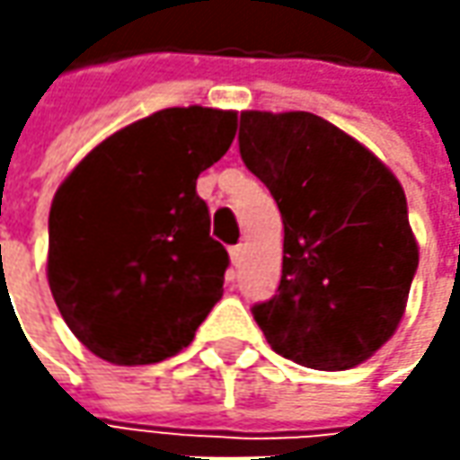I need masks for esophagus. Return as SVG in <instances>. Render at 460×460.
<instances>
[{"instance_id":"obj_1","label":"esophagus","mask_w":460,"mask_h":460,"mask_svg":"<svg viewBox=\"0 0 460 460\" xmlns=\"http://www.w3.org/2000/svg\"><path fill=\"white\" fill-rule=\"evenodd\" d=\"M243 256H245V245H243V243H238V245H233V248H230V261H233V266H235V269L243 263Z\"/></svg>"}]
</instances>
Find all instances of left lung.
I'll return each instance as SVG.
<instances>
[{
	"mask_svg": "<svg viewBox=\"0 0 460 460\" xmlns=\"http://www.w3.org/2000/svg\"><path fill=\"white\" fill-rule=\"evenodd\" d=\"M240 155L279 204V292L253 307L279 356L345 371L386 343L407 307L417 240L397 176L312 112H240Z\"/></svg>",
	"mask_w": 460,
	"mask_h": 460,
	"instance_id": "1",
	"label": "left lung"
}]
</instances>
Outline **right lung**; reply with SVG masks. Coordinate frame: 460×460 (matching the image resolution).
Returning <instances> with one entry per match:
<instances>
[{"label":"right lung","instance_id":"1","mask_svg":"<svg viewBox=\"0 0 460 460\" xmlns=\"http://www.w3.org/2000/svg\"><path fill=\"white\" fill-rule=\"evenodd\" d=\"M238 112L168 107L102 140L58 186L48 284L71 332L117 366L166 361L222 296L227 251L197 194Z\"/></svg>","mask_w":460,"mask_h":460}]
</instances>
